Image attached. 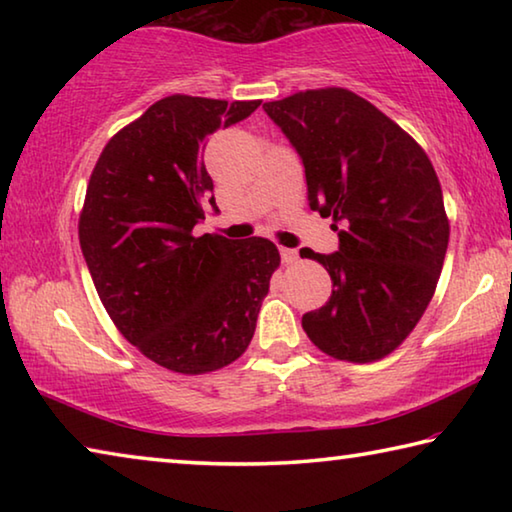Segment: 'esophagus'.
Here are the masks:
<instances>
[{"label":"esophagus","instance_id":"1","mask_svg":"<svg viewBox=\"0 0 512 512\" xmlns=\"http://www.w3.org/2000/svg\"><path fill=\"white\" fill-rule=\"evenodd\" d=\"M280 255H282V262L284 264H296L298 262V250L293 248H280Z\"/></svg>","mask_w":512,"mask_h":512}]
</instances>
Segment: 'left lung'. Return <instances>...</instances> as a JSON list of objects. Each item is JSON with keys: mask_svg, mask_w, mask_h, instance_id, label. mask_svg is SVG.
Segmentation results:
<instances>
[{"mask_svg": "<svg viewBox=\"0 0 512 512\" xmlns=\"http://www.w3.org/2000/svg\"><path fill=\"white\" fill-rule=\"evenodd\" d=\"M264 110L305 164L309 207L339 230L336 253L300 250L332 277V296L302 316V329L334 359L386 357L418 325L443 271L449 221L433 164L345 88L296 92Z\"/></svg>", "mask_w": 512, "mask_h": 512, "instance_id": "1", "label": "left lung"}]
</instances>
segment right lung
Listing matches in <instances>:
<instances>
[{"instance_id":"1","label":"right lung","mask_w":512,"mask_h":512,"mask_svg":"<svg viewBox=\"0 0 512 512\" xmlns=\"http://www.w3.org/2000/svg\"><path fill=\"white\" fill-rule=\"evenodd\" d=\"M262 101L171 94L121 128L101 151L85 192L79 239L108 316L158 366L203 375L246 352L271 275L273 241L194 237L207 205V135Z\"/></svg>"}]
</instances>
